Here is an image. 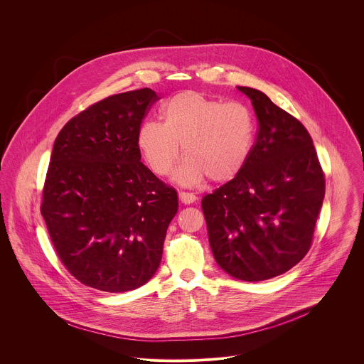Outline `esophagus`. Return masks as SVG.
<instances>
[{
    "label": "esophagus",
    "mask_w": 364,
    "mask_h": 364,
    "mask_svg": "<svg viewBox=\"0 0 364 364\" xmlns=\"http://www.w3.org/2000/svg\"><path fill=\"white\" fill-rule=\"evenodd\" d=\"M179 200L185 205H191V203H195L198 200L196 195L191 193V192H179Z\"/></svg>",
    "instance_id": "1"
}]
</instances>
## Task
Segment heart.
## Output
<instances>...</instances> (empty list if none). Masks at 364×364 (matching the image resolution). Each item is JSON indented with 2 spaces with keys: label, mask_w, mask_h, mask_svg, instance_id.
<instances>
[{
  "label": "heart",
  "mask_w": 364,
  "mask_h": 364,
  "mask_svg": "<svg viewBox=\"0 0 364 364\" xmlns=\"http://www.w3.org/2000/svg\"><path fill=\"white\" fill-rule=\"evenodd\" d=\"M161 124L146 122L137 132V146L150 169L166 176L181 149L186 158L175 181L196 186L234 179L247 165L255 140V119L241 102H225L196 91H185L162 105Z\"/></svg>",
  "instance_id": "heart-1"
}]
</instances>
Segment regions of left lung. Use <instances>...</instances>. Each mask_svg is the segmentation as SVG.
<instances>
[{
    "mask_svg": "<svg viewBox=\"0 0 364 364\" xmlns=\"http://www.w3.org/2000/svg\"><path fill=\"white\" fill-rule=\"evenodd\" d=\"M254 106L258 134L244 169L202 199L214 259L230 276L260 282L310 251L325 195L311 136L263 92L237 87Z\"/></svg>",
    "mask_w": 364,
    "mask_h": 364,
    "instance_id": "8db88e82",
    "label": "left lung"
}]
</instances>
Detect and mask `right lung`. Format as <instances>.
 I'll return each mask as SVG.
<instances>
[{
  "instance_id": "obj_1",
  "label": "right lung",
  "mask_w": 364,
  "mask_h": 364,
  "mask_svg": "<svg viewBox=\"0 0 364 364\" xmlns=\"http://www.w3.org/2000/svg\"><path fill=\"white\" fill-rule=\"evenodd\" d=\"M150 88L107 97L58 133L41 211L53 247L82 284L107 293L147 283L162 258L178 193L140 161Z\"/></svg>"
}]
</instances>
